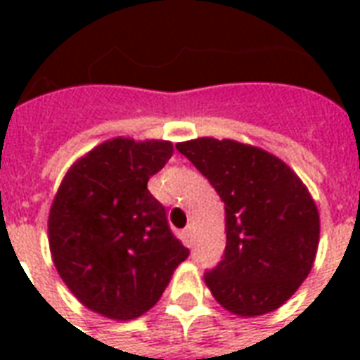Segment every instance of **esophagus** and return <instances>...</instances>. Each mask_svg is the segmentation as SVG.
<instances>
[{"mask_svg": "<svg viewBox=\"0 0 360 360\" xmlns=\"http://www.w3.org/2000/svg\"><path fill=\"white\" fill-rule=\"evenodd\" d=\"M181 235H183V241L187 243V247H193V227H185Z\"/></svg>", "mask_w": 360, "mask_h": 360, "instance_id": "34e87169", "label": "esophagus"}]
</instances>
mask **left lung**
Instances as JSON below:
<instances>
[{"instance_id":"1","label":"left lung","mask_w":360,"mask_h":360,"mask_svg":"<svg viewBox=\"0 0 360 360\" xmlns=\"http://www.w3.org/2000/svg\"><path fill=\"white\" fill-rule=\"evenodd\" d=\"M177 150L226 208V250L206 271L212 295L239 316L281 307L316 257L320 219L307 187L281 160L241 142L196 139Z\"/></svg>"}]
</instances>
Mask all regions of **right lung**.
Wrapping results in <instances>:
<instances>
[{
    "mask_svg": "<svg viewBox=\"0 0 360 360\" xmlns=\"http://www.w3.org/2000/svg\"><path fill=\"white\" fill-rule=\"evenodd\" d=\"M172 154L167 141L113 139L79 160L59 187L48 221L51 257L65 285L98 314H144L188 257L148 191Z\"/></svg>",
    "mask_w": 360,
    "mask_h": 360,
    "instance_id": "1",
    "label": "right lung"
}]
</instances>
